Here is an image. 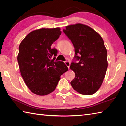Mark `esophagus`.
Listing matches in <instances>:
<instances>
[{"instance_id": "esophagus-1", "label": "esophagus", "mask_w": 126, "mask_h": 126, "mask_svg": "<svg viewBox=\"0 0 126 126\" xmlns=\"http://www.w3.org/2000/svg\"><path fill=\"white\" fill-rule=\"evenodd\" d=\"M64 63L65 64V65L67 66V67L68 68H69V67H70V62H69L67 61H65Z\"/></svg>"}]
</instances>
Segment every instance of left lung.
I'll return each instance as SVG.
<instances>
[{"instance_id": "obj_1", "label": "left lung", "mask_w": 126, "mask_h": 126, "mask_svg": "<svg viewBox=\"0 0 126 126\" xmlns=\"http://www.w3.org/2000/svg\"><path fill=\"white\" fill-rule=\"evenodd\" d=\"M63 32L74 47V60L70 68L75 73L71 84L74 90L91 95L98 90L107 68V53L103 40L92 28L82 24L68 25Z\"/></svg>"}]
</instances>
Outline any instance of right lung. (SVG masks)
Here are the masks:
<instances>
[{"label": "right lung", "mask_w": 126, "mask_h": 126, "mask_svg": "<svg viewBox=\"0 0 126 126\" xmlns=\"http://www.w3.org/2000/svg\"><path fill=\"white\" fill-rule=\"evenodd\" d=\"M59 28H42L29 33L19 47L18 62L25 83L33 93L45 95L55 90L61 76L68 68L54 61L57 50L51 46L59 38Z\"/></svg>", "instance_id": "right-lung-1"}]
</instances>
